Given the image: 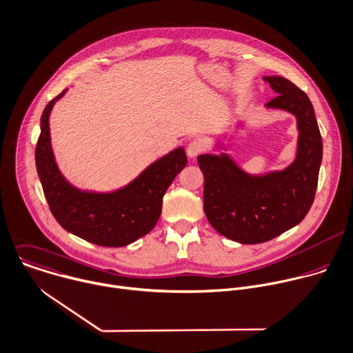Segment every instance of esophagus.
Here are the masks:
<instances>
[{
  "mask_svg": "<svg viewBox=\"0 0 353 353\" xmlns=\"http://www.w3.org/2000/svg\"><path fill=\"white\" fill-rule=\"evenodd\" d=\"M203 150H204V145L201 143V140H199V139L192 140V142H190L189 146H188V149H186L188 156H189L190 159L197 157L200 153H203Z\"/></svg>",
  "mask_w": 353,
  "mask_h": 353,
  "instance_id": "1",
  "label": "esophagus"
}]
</instances>
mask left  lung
Instances as JSON below:
<instances>
[{
  "instance_id": "left-lung-1",
  "label": "left lung",
  "mask_w": 353,
  "mask_h": 353,
  "mask_svg": "<svg viewBox=\"0 0 353 353\" xmlns=\"http://www.w3.org/2000/svg\"><path fill=\"white\" fill-rule=\"evenodd\" d=\"M276 97L267 108L298 121L295 161L283 171L250 175L225 153L201 154L204 213L217 232L245 245L263 243L298 225L310 210L323 159V140L313 105L303 90L283 77H264Z\"/></svg>"
}]
</instances>
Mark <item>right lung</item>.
I'll return each instance as SVG.
<instances>
[{"instance_id": "right-lung-1", "label": "right lung", "mask_w": 353, "mask_h": 353, "mask_svg": "<svg viewBox=\"0 0 353 353\" xmlns=\"http://www.w3.org/2000/svg\"><path fill=\"white\" fill-rule=\"evenodd\" d=\"M52 99L41 114L36 167L50 210L68 232L99 246L121 248L149 234L157 224L163 196L185 168V150L178 148L150 164L129 185L111 193L79 190L59 172L50 139V114L65 94Z\"/></svg>"}]
</instances>
